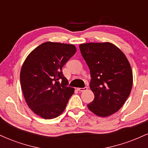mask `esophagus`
I'll return each instance as SVG.
<instances>
[{
  "mask_svg": "<svg viewBox=\"0 0 148 148\" xmlns=\"http://www.w3.org/2000/svg\"><path fill=\"white\" fill-rule=\"evenodd\" d=\"M77 90L80 92H84L85 90H87L88 88L87 87H84V88H78Z\"/></svg>",
  "mask_w": 148,
  "mask_h": 148,
  "instance_id": "1",
  "label": "esophagus"
}]
</instances>
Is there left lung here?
I'll return each instance as SVG.
<instances>
[{
  "label": "left lung",
  "instance_id": "obj_1",
  "mask_svg": "<svg viewBox=\"0 0 148 148\" xmlns=\"http://www.w3.org/2000/svg\"><path fill=\"white\" fill-rule=\"evenodd\" d=\"M79 49L90 69V88L95 95L88 108L98 116H109L120 109L132 90L130 62L124 53L110 42L81 44Z\"/></svg>",
  "mask_w": 148,
  "mask_h": 148
}]
</instances>
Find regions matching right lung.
<instances>
[{
  "label": "right lung",
  "mask_w": 148,
  "mask_h": 148,
  "mask_svg": "<svg viewBox=\"0 0 148 148\" xmlns=\"http://www.w3.org/2000/svg\"><path fill=\"white\" fill-rule=\"evenodd\" d=\"M76 51L73 45L47 42L34 49L23 62L20 73L23 96L30 109L41 118L59 116L74 94L62 68Z\"/></svg>",
  "instance_id": "1"
}]
</instances>
